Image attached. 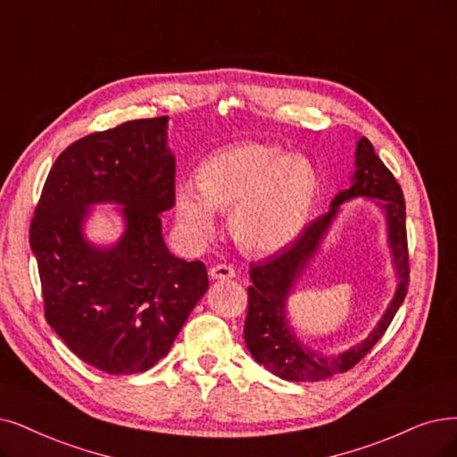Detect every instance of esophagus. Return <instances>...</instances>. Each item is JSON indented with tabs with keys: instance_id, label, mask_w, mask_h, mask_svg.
Instances as JSON below:
<instances>
[{
	"instance_id": "esophagus-1",
	"label": "esophagus",
	"mask_w": 457,
	"mask_h": 457,
	"mask_svg": "<svg viewBox=\"0 0 457 457\" xmlns=\"http://www.w3.org/2000/svg\"><path fill=\"white\" fill-rule=\"evenodd\" d=\"M212 279H230L234 278V268L230 264H215L210 268Z\"/></svg>"
}]
</instances>
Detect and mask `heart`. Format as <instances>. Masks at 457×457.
I'll list each match as a JSON object with an SVG mask.
<instances>
[{"mask_svg":"<svg viewBox=\"0 0 457 457\" xmlns=\"http://www.w3.org/2000/svg\"><path fill=\"white\" fill-rule=\"evenodd\" d=\"M198 189L176 191L174 213L193 242L215 232V210L232 212L230 230L245 251L268 254L295 242L317 196L312 161L287 155L278 144L238 142L208 157L196 172Z\"/></svg>","mask_w":457,"mask_h":457,"instance_id":"obj_1","label":"heart"}]
</instances>
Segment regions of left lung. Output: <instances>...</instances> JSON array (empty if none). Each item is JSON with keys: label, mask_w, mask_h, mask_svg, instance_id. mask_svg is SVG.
<instances>
[{"label": "left lung", "mask_w": 457, "mask_h": 457, "mask_svg": "<svg viewBox=\"0 0 457 457\" xmlns=\"http://www.w3.org/2000/svg\"><path fill=\"white\" fill-rule=\"evenodd\" d=\"M356 195L378 197L381 207L386 210L398 288L387 313L361 344L336 355L315 353L307 350L289 330L286 320V300L294 281L316 252L338 206L345 199ZM409 271L403 191L394 174L375 154L373 144L361 137L356 145V172L353 176V186L336 195L330 212L305 225L295 242L270 254L262 262H251L249 278L253 285L247 288L249 307L244 326V337L251 356L270 373L285 380L315 382L349 371L388 330L399 305L407 296Z\"/></svg>", "instance_id": "1"}]
</instances>
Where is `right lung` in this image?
<instances>
[{
    "label": "right lung",
    "instance_id": "add662e5",
    "mask_svg": "<svg viewBox=\"0 0 457 457\" xmlns=\"http://www.w3.org/2000/svg\"><path fill=\"white\" fill-rule=\"evenodd\" d=\"M167 116L91 133L60 154L29 225L45 319L82 361L133 375L167 356L208 290L200 261L169 251L161 213L174 206L176 159ZM120 204L126 232L96 248L81 232L91 204Z\"/></svg>",
    "mask_w": 457,
    "mask_h": 457
}]
</instances>
